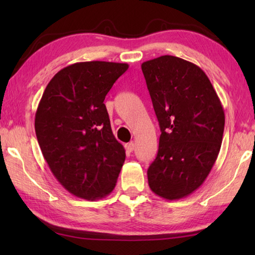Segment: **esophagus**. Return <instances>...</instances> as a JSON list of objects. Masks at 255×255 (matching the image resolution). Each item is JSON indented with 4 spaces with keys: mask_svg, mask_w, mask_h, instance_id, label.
I'll use <instances>...</instances> for the list:
<instances>
[{
    "mask_svg": "<svg viewBox=\"0 0 255 255\" xmlns=\"http://www.w3.org/2000/svg\"><path fill=\"white\" fill-rule=\"evenodd\" d=\"M126 148H127L128 152H132V150L135 149V144H133V141H130V143H128L126 145Z\"/></svg>",
    "mask_w": 255,
    "mask_h": 255,
    "instance_id": "obj_1",
    "label": "esophagus"
}]
</instances>
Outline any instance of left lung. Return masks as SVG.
Instances as JSON below:
<instances>
[{
    "instance_id": "8db88e82",
    "label": "left lung",
    "mask_w": 255,
    "mask_h": 255,
    "mask_svg": "<svg viewBox=\"0 0 255 255\" xmlns=\"http://www.w3.org/2000/svg\"><path fill=\"white\" fill-rule=\"evenodd\" d=\"M141 71L161 136L147 170L152 191L167 200L184 198L204 183L221 149L225 114L208 76L175 56L144 62Z\"/></svg>"
}]
</instances>
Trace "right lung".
<instances>
[{
	"mask_svg": "<svg viewBox=\"0 0 255 255\" xmlns=\"http://www.w3.org/2000/svg\"><path fill=\"white\" fill-rule=\"evenodd\" d=\"M126 63L82 62L64 67L46 86L34 130L51 173L82 199L105 198L115 189L126 158L103 103Z\"/></svg>",
	"mask_w": 255,
	"mask_h": 255,
	"instance_id": "1",
	"label": "right lung"
}]
</instances>
